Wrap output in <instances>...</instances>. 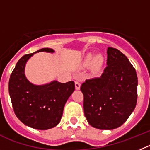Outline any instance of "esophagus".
I'll use <instances>...</instances> for the list:
<instances>
[{
	"label": "esophagus",
	"instance_id": "esophagus-1",
	"mask_svg": "<svg viewBox=\"0 0 150 150\" xmlns=\"http://www.w3.org/2000/svg\"><path fill=\"white\" fill-rule=\"evenodd\" d=\"M75 89H76V90H79V89H80V87H81L80 82L78 81H75Z\"/></svg>",
	"mask_w": 150,
	"mask_h": 150
}]
</instances>
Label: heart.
<instances>
[{"label":"heart","instance_id":"b5f03b06","mask_svg":"<svg viewBox=\"0 0 150 150\" xmlns=\"http://www.w3.org/2000/svg\"><path fill=\"white\" fill-rule=\"evenodd\" d=\"M89 59H90V60H92V57H89ZM102 58L100 56H96L94 58L93 60V64L94 66H95V67L96 69L99 68V67H101V65H102Z\"/></svg>","mask_w":150,"mask_h":150}]
</instances>
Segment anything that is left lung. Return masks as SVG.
Wrapping results in <instances>:
<instances>
[{"label": "left lung", "instance_id": "1", "mask_svg": "<svg viewBox=\"0 0 150 150\" xmlns=\"http://www.w3.org/2000/svg\"><path fill=\"white\" fill-rule=\"evenodd\" d=\"M107 67L98 78L81 86L83 111L90 125L111 130L122 125L134 110L137 98L135 69L117 48H108Z\"/></svg>", "mask_w": 150, "mask_h": 150}]
</instances>
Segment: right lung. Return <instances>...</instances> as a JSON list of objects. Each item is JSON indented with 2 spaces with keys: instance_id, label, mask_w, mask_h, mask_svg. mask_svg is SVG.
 I'll use <instances>...</instances> for the list:
<instances>
[{
  "instance_id": "obj_1",
  "label": "right lung",
  "mask_w": 150,
  "mask_h": 150,
  "mask_svg": "<svg viewBox=\"0 0 150 150\" xmlns=\"http://www.w3.org/2000/svg\"><path fill=\"white\" fill-rule=\"evenodd\" d=\"M39 52L54 50L44 48L36 52ZM34 53L24 55L17 62L9 78V93L15 114L21 122L33 129L46 130L60 122L64 105L75 90V83L55 81L40 86L30 83L25 75V66Z\"/></svg>"
}]
</instances>
